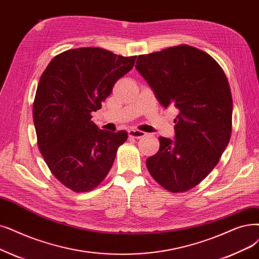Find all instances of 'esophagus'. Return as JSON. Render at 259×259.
Masks as SVG:
<instances>
[{"instance_id": "obj_1", "label": "esophagus", "mask_w": 259, "mask_h": 259, "mask_svg": "<svg viewBox=\"0 0 259 259\" xmlns=\"http://www.w3.org/2000/svg\"><path fill=\"white\" fill-rule=\"evenodd\" d=\"M129 133V137H132V138H136V139H141V138H144L146 137V133L144 131H141V130H134V129H131L128 131Z\"/></svg>"}]
</instances>
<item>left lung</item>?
<instances>
[{"instance_id":"left-lung-1","label":"left lung","mask_w":259,"mask_h":259,"mask_svg":"<svg viewBox=\"0 0 259 259\" xmlns=\"http://www.w3.org/2000/svg\"><path fill=\"white\" fill-rule=\"evenodd\" d=\"M137 70L165 108L175 107V140L160 138L146 161L155 181L172 193L199 184L215 167L232 133L233 100L227 76L209 55L179 46L141 55Z\"/></svg>"}]
</instances>
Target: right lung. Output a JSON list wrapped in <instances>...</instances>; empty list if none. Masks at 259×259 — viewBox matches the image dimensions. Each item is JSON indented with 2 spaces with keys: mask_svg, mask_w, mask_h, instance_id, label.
Returning <instances> with one entry per match:
<instances>
[{
  "mask_svg": "<svg viewBox=\"0 0 259 259\" xmlns=\"http://www.w3.org/2000/svg\"><path fill=\"white\" fill-rule=\"evenodd\" d=\"M136 59L80 48L55 56L41 75L32 107L39 149L55 178L76 193L103 181L128 138L125 130L99 129L91 113Z\"/></svg>",
  "mask_w": 259,
  "mask_h": 259,
  "instance_id": "add662e5",
  "label": "right lung"
}]
</instances>
